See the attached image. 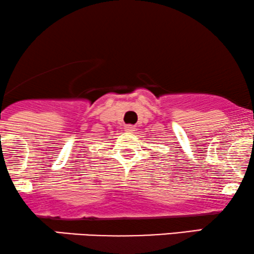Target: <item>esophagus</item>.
<instances>
[{"label":"esophagus","instance_id":"esophagus-1","mask_svg":"<svg viewBox=\"0 0 254 254\" xmlns=\"http://www.w3.org/2000/svg\"><path fill=\"white\" fill-rule=\"evenodd\" d=\"M125 130L128 133H133L135 130V126H133V125H126L125 126Z\"/></svg>","mask_w":254,"mask_h":254}]
</instances>
